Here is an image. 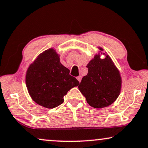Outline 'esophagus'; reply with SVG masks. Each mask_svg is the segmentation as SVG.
<instances>
[{"label":"esophagus","instance_id":"34e87169","mask_svg":"<svg viewBox=\"0 0 148 148\" xmlns=\"http://www.w3.org/2000/svg\"><path fill=\"white\" fill-rule=\"evenodd\" d=\"M77 80L79 82V83L81 82V81H82V76H78L77 77Z\"/></svg>","mask_w":148,"mask_h":148}]
</instances>
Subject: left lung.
I'll return each instance as SVG.
<instances>
[{"label":"left lung","instance_id":"1","mask_svg":"<svg viewBox=\"0 0 148 148\" xmlns=\"http://www.w3.org/2000/svg\"><path fill=\"white\" fill-rule=\"evenodd\" d=\"M87 64L88 73L82 78L78 88L87 102L96 108L110 106L118 98L122 79L120 72L108 54L102 53V48ZM103 53L104 59L100 56Z\"/></svg>","mask_w":148,"mask_h":148}]
</instances>
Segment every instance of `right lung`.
Wrapping results in <instances>:
<instances>
[{
    "instance_id": "1",
    "label": "right lung",
    "mask_w": 148,
    "mask_h": 148,
    "mask_svg": "<svg viewBox=\"0 0 148 148\" xmlns=\"http://www.w3.org/2000/svg\"><path fill=\"white\" fill-rule=\"evenodd\" d=\"M69 72L60 63V55L54 48L40 54L29 66L25 75L26 86L32 100L47 108L61 104L68 91L79 84Z\"/></svg>"
}]
</instances>
